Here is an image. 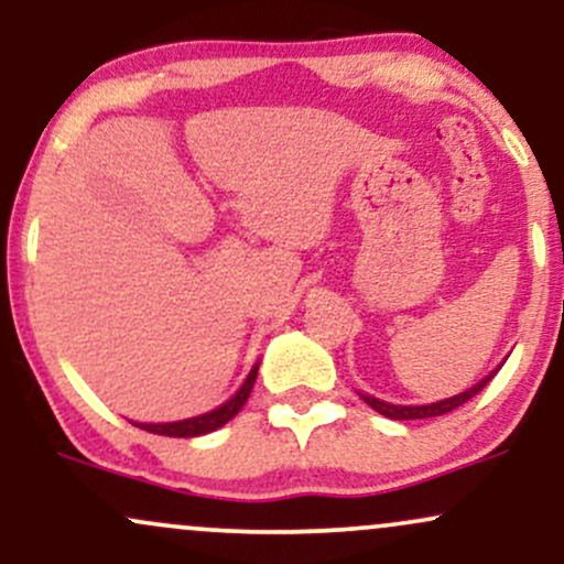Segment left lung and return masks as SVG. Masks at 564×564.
Returning <instances> with one entry per match:
<instances>
[{"label":"left lung","mask_w":564,"mask_h":564,"mask_svg":"<svg viewBox=\"0 0 564 564\" xmlns=\"http://www.w3.org/2000/svg\"><path fill=\"white\" fill-rule=\"evenodd\" d=\"M496 371H498V368H496ZM494 373H488V377H485L482 381H477V384L469 387L467 392L453 394V398L437 400V403H430V405H392V403H384V400L373 398V394H364V392H360V398H364V403L371 405L373 411L381 413V416L394 419V422H405V419H432V416H443V413H451L453 408L464 405L467 400L475 398V394L480 392L490 379H494Z\"/></svg>","instance_id":"left-lung-1"}]
</instances>
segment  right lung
Instances as JSON below:
<instances>
[{
  "label": "right lung",
  "mask_w": 564,
  "mask_h": 564,
  "mask_svg": "<svg viewBox=\"0 0 564 564\" xmlns=\"http://www.w3.org/2000/svg\"><path fill=\"white\" fill-rule=\"evenodd\" d=\"M257 371H260V364L251 368L249 377H246V381L241 384V390L232 394L230 400H225L223 405L215 408V411L200 413V416H193V419H183V422L134 424V426H140V430H145V432H153V435H166V437H198V435H206V432H215L223 424H228L230 419L241 411L246 398L251 394V387H254V381H257Z\"/></svg>",
  "instance_id": "add662e5"
}]
</instances>
